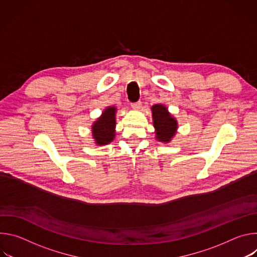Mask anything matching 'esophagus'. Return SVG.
<instances>
[{
	"instance_id": "34e87169",
	"label": "esophagus",
	"mask_w": 257,
	"mask_h": 257,
	"mask_svg": "<svg viewBox=\"0 0 257 257\" xmlns=\"http://www.w3.org/2000/svg\"><path fill=\"white\" fill-rule=\"evenodd\" d=\"M131 107L133 109H135V111H138V109L141 107V101H137V102H134L131 104Z\"/></svg>"
}]
</instances>
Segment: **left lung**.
<instances>
[{
    "label": "left lung",
    "mask_w": 257,
    "mask_h": 257,
    "mask_svg": "<svg viewBox=\"0 0 257 257\" xmlns=\"http://www.w3.org/2000/svg\"><path fill=\"white\" fill-rule=\"evenodd\" d=\"M151 109L153 114V124L155 127L156 139L163 143H169L177 133V119L169 112L168 107L165 104H154Z\"/></svg>",
    "instance_id": "left-lung-1"
}]
</instances>
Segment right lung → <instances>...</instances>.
Instances as JSON below:
<instances>
[{"label": "right lung", "mask_w": 257, "mask_h": 257, "mask_svg": "<svg viewBox=\"0 0 257 257\" xmlns=\"http://www.w3.org/2000/svg\"><path fill=\"white\" fill-rule=\"evenodd\" d=\"M117 107L109 105L91 125V134L96 145L102 146L111 143L116 136Z\"/></svg>", "instance_id": "1"}]
</instances>
